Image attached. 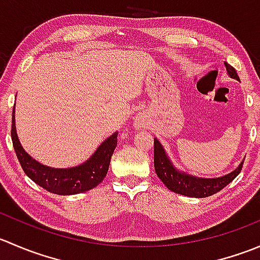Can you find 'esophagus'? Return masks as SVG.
I'll return each instance as SVG.
<instances>
[{"label":"esophagus","mask_w":260,"mask_h":260,"mask_svg":"<svg viewBox=\"0 0 260 260\" xmlns=\"http://www.w3.org/2000/svg\"><path fill=\"white\" fill-rule=\"evenodd\" d=\"M135 124H136V127H138V128H140V129H141V128H142V127H145V125H146V118H145V115L138 114L137 118H136Z\"/></svg>","instance_id":"1"}]
</instances>
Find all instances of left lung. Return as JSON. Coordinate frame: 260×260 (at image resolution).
<instances>
[{"mask_svg":"<svg viewBox=\"0 0 260 260\" xmlns=\"http://www.w3.org/2000/svg\"><path fill=\"white\" fill-rule=\"evenodd\" d=\"M225 67H226V72L230 77L239 80V77H238L237 72L232 65L225 62ZM153 142L154 170H156L157 176L167 186L169 190L180 193V195L190 196V198H208V196L214 195V193L222 190L225 186L229 185L240 174L243 169L244 161L238 166L237 170L222 177L203 179V177L191 176V175L180 172L179 170L175 169L172 162L167 157L164 147L157 138H154Z\"/></svg>","mask_w":260,"mask_h":260,"instance_id":"left-lung-1","label":"left lung"}]
</instances>
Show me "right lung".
<instances>
[{"label":"right lung","instance_id":"right-lung-1","mask_svg":"<svg viewBox=\"0 0 260 260\" xmlns=\"http://www.w3.org/2000/svg\"><path fill=\"white\" fill-rule=\"evenodd\" d=\"M117 137L118 132H115L107 138L94 152L93 156L79 166L70 169H54L41 165L26 153L18 141L15 125V109L12 111V145L23 172L39 186L56 195H75L98 186L108 172L112 154L117 147Z\"/></svg>","mask_w":260,"mask_h":260}]
</instances>
